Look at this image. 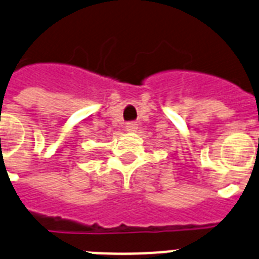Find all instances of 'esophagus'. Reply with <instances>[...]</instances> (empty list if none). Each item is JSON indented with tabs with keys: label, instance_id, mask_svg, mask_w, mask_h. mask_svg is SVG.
Listing matches in <instances>:
<instances>
[{
	"label": "esophagus",
	"instance_id": "obj_1",
	"mask_svg": "<svg viewBox=\"0 0 259 259\" xmlns=\"http://www.w3.org/2000/svg\"><path fill=\"white\" fill-rule=\"evenodd\" d=\"M138 130V124L136 123H127V125H125V131L131 132V131H136Z\"/></svg>",
	"mask_w": 259,
	"mask_h": 259
}]
</instances>
